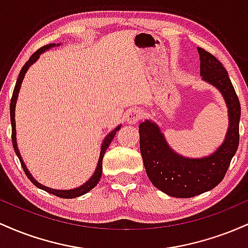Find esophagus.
<instances>
[{"label": "esophagus", "instance_id": "1", "mask_svg": "<svg viewBox=\"0 0 248 248\" xmlns=\"http://www.w3.org/2000/svg\"><path fill=\"white\" fill-rule=\"evenodd\" d=\"M143 110L140 109V108H132V109H129L127 112L126 120L129 124H135L136 122H139L143 118Z\"/></svg>", "mask_w": 248, "mask_h": 248}]
</instances>
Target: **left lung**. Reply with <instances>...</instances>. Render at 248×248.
<instances>
[{
	"instance_id": "left-lung-1",
	"label": "left lung",
	"mask_w": 248,
	"mask_h": 248,
	"mask_svg": "<svg viewBox=\"0 0 248 248\" xmlns=\"http://www.w3.org/2000/svg\"><path fill=\"white\" fill-rule=\"evenodd\" d=\"M201 76L217 87L229 108V129L221 146L211 155L189 158L175 153L164 139L160 127L146 120L139 126L140 150L150 182L167 195L190 198L209 191L223 181L239 146L240 102L227 71L215 56L197 47Z\"/></svg>"
}]
</instances>
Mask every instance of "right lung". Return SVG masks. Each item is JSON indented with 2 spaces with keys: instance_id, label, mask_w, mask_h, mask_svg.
Wrapping results in <instances>:
<instances>
[{
  "instance_id": "right-lung-1",
  "label": "right lung",
  "mask_w": 248,
  "mask_h": 248,
  "mask_svg": "<svg viewBox=\"0 0 248 248\" xmlns=\"http://www.w3.org/2000/svg\"><path fill=\"white\" fill-rule=\"evenodd\" d=\"M61 44H57V46ZM56 46V44L53 43V44H49V45H45V46L41 47V49H38L36 51L35 53H33L32 56L30 57V59L25 62V65L23 67H22L21 72H19V76L18 78H17V81H16V85H15V88H14V92H13V98H11V101H10V121H11V140H13V146H14V149H15V153L17 155V157L19 158V162H21V166L23 168L25 175L28 176V178L30 179L31 183L35 184L37 187H39V189L42 190H45L46 192H50L52 193V195L57 196V197H61V198H76V197H79V196H82L85 195V193L90 191V190H92L93 187H94L96 184L99 183V181H100L101 178V173H102V158H104V155L105 153H106V149L108 148V146L110 144V142H112L113 139H114L116 132H118L119 129H120L121 126H118L115 128L114 130H112L108 135L105 138L104 142H102L101 144V150H100V156H99V161H98V166H96V169L94 173L92 175V177H91L88 181L86 182L85 184H82L79 187H76V189H71V190H56V189H51V187H47V186H42L41 183H38V182L36 181L35 178L32 177V175L29 172V170H28L27 166L24 164L23 160H22V156L21 154H19V150H18V147H17V141H16V124H15V107H16V101H17V98H18V92H19V88H21V85H22V81H23L24 79V76L25 73H27V71L31 65L35 62L37 59L39 58V55H42L43 52H45L46 50L51 49V47Z\"/></svg>"
}]
</instances>
